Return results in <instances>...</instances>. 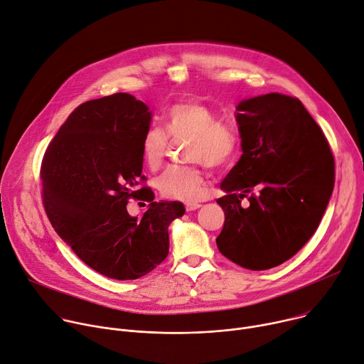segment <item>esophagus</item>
Listing matches in <instances>:
<instances>
[{
  "instance_id": "esophagus-1",
  "label": "esophagus",
  "mask_w": 364,
  "mask_h": 364,
  "mask_svg": "<svg viewBox=\"0 0 364 364\" xmlns=\"http://www.w3.org/2000/svg\"><path fill=\"white\" fill-rule=\"evenodd\" d=\"M185 208H186V211H195V210L200 208V204H196V203H188V204H185Z\"/></svg>"
}]
</instances>
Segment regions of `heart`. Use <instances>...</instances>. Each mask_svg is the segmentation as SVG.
Returning <instances> with one entry per match:
<instances>
[{
  "label": "heart",
  "instance_id": "obj_1",
  "mask_svg": "<svg viewBox=\"0 0 364 364\" xmlns=\"http://www.w3.org/2000/svg\"><path fill=\"white\" fill-rule=\"evenodd\" d=\"M164 129H149L141 140V154L146 166L157 171L168 149V136L175 140H191L188 159L203 161L210 168H223L232 160L238 147V133L234 126L221 123L217 112L198 101L178 102L169 108ZM156 186L171 199L199 200L205 196L207 179L198 166H171L161 173Z\"/></svg>",
  "mask_w": 364,
  "mask_h": 364
}]
</instances>
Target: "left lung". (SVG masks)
<instances>
[{
    "label": "left lung",
    "instance_id": "obj_1",
    "mask_svg": "<svg viewBox=\"0 0 364 364\" xmlns=\"http://www.w3.org/2000/svg\"><path fill=\"white\" fill-rule=\"evenodd\" d=\"M237 165L217 199L225 214L218 250L250 270L279 266L318 228L334 188V157L315 119L298 98L270 92L240 101ZM255 187L247 209L240 198Z\"/></svg>",
    "mask_w": 364,
    "mask_h": 364
}]
</instances>
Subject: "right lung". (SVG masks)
Here are the masks:
<instances>
[{
  "label": "right lung",
  "mask_w": 364,
  "mask_h": 364,
  "mask_svg": "<svg viewBox=\"0 0 364 364\" xmlns=\"http://www.w3.org/2000/svg\"><path fill=\"white\" fill-rule=\"evenodd\" d=\"M151 115L123 92L80 104L53 137L40 171L55 231L85 264L117 280L139 279L164 262L168 228L185 214L182 203H154L151 189H137ZM140 194L148 211L132 218L128 199Z\"/></svg>",
  "instance_id": "obj_1"
}]
</instances>
